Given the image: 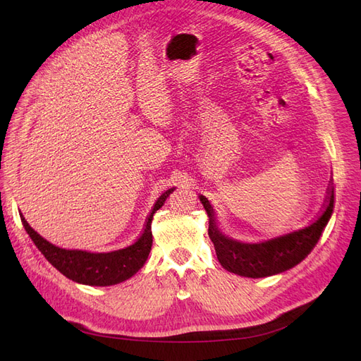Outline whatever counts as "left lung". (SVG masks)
<instances>
[{
    "instance_id": "1",
    "label": "left lung",
    "mask_w": 361,
    "mask_h": 361,
    "mask_svg": "<svg viewBox=\"0 0 361 361\" xmlns=\"http://www.w3.org/2000/svg\"><path fill=\"white\" fill-rule=\"evenodd\" d=\"M200 202L209 215V238L214 243L215 253L224 269L243 277H267L286 271L298 265L307 256L329 223L334 207V188L329 187L322 212L307 227L286 235L267 239L257 244H245L224 236L215 224L214 207L204 195Z\"/></svg>"
}]
</instances>
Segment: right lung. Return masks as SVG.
Instances as JSON below:
<instances>
[{"label": "right lung", "instance_id": "add662e5", "mask_svg": "<svg viewBox=\"0 0 361 361\" xmlns=\"http://www.w3.org/2000/svg\"><path fill=\"white\" fill-rule=\"evenodd\" d=\"M171 191L173 188L159 195L154 209H152L147 216L145 231L137 241L133 245L125 247L122 250L110 251V253H89V251L82 250H66L56 247L48 243L45 238H42L27 223L23 214H20V220H23L27 233L32 239V243L36 244L40 253L63 276H66L69 280L89 286H111L133 277L145 265L152 248L150 224L152 220H154V214L166 203Z\"/></svg>", "mask_w": 361, "mask_h": 361}]
</instances>
